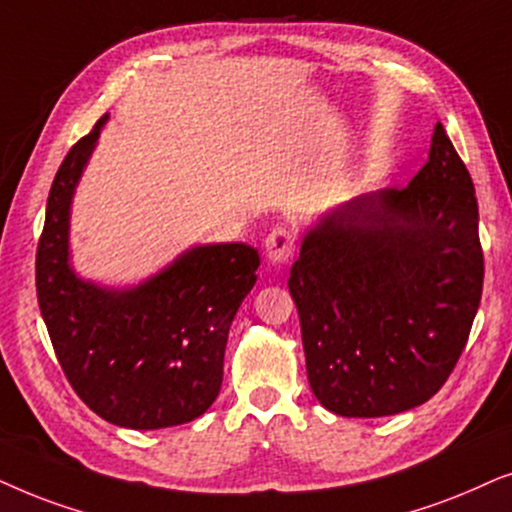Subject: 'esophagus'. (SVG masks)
<instances>
[{
    "instance_id": "esophagus-1",
    "label": "esophagus",
    "mask_w": 512,
    "mask_h": 512,
    "mask_svg": "<svg viewBox=\"0 0 512 512\" xmlns=\"http://www.w3.org/2000/svg\"><path fill=\"white\" fill-rule=\"evenodd\" d=\"M264 250H267L271 264L288 262L292 252H295V234L285 227H276L267 238H264Z\"/></svg>"
}]
</instances>
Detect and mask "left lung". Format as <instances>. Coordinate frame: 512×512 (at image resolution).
I'll return each instance as SVG.
<instances>
[{"instance_id":"8db88e82","label":"left lung","mask_w":512,"mask_h":512,"mask_svg":"<svg viewBox=\"0 0 512 512\" xmlns=\"http://www.w3.org/2000/svg\"><path fill=\"white\" fill-rule=\"evenodd\" d=\"M470 173L442 124L403 189L363 194L304 234L288 288L311 391L339 417H388L440 391L482 297Z\"/></svg>"}]
</instances>
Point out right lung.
<instances>
[{
	"mask_svg": "<svg viewBox=\"0 0 512 512\" xmlns=\"http://www.w3.org/2000/svg\"><path fill=\"white\" fill-rule=\"evenodd\" d=\"M107 114L60 163L37 245V299L67 381L109 424L154 431L215 403L231 320L257 281L245 243L199 245L126 290L81 281L70 267L74 189Z\"/></svg>",
	"mask_w": 512,
	"mask_h": 512,
	"instance_id": "1",
	"label": "right lung"
}]
</instances>
